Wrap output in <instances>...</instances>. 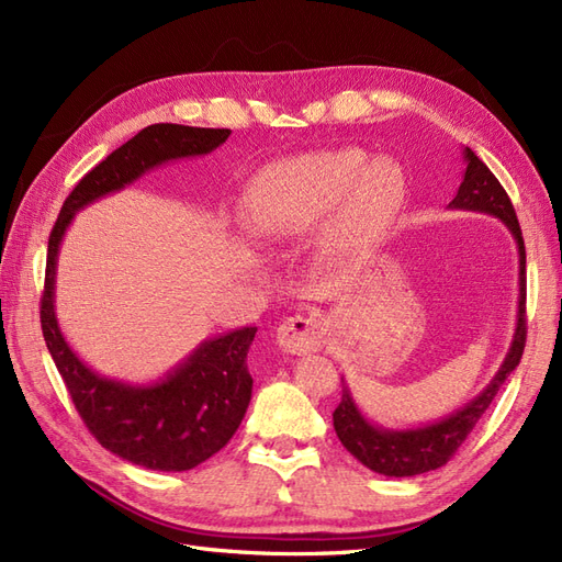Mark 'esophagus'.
<instances>
[{"instance_id":"obj_1","label":"esophagus","mask_w":562,"mask_h":562,"mask_svg":"<svg viewBox=\"0 0 562 562\" xmlns=\"http://www.w3.org/2000/svg\"><path fill=\"white\" fill-rule=\"evenodd\" d=\"M323 339H326V326L314 314H295L285 318L277 330V345L288 353H312Z\"/></svg>"}]
</instances>
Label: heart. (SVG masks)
<instances>
[{"label": "heart", "instance_id": "obj_1", "mask_svg": "<svg viewBox=\"0 0 562 562\" xmlns=\"http://www.w3.org/2000/svg\"><path fill=\"white\" fill-rule=\"evenodd\" d=\"M405 180L391 159L361 149H321L281 159L255 176L246 192V229L262 241L307 234L321 217L316 255L351 265L375 248L403 203Z\"/></svg>", "mask_w": 562, "mask_h": 562}]
</instances>
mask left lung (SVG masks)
Listing matches in <instances>:
<instances>
[{
    "mask_svg": "<svg viewBox=\"0 0 562 562\" xmlns=\"http://www.w3.org/2000/svg\"><path fill=\"white\" fill-rule=\"evenodd\" d=\"M464 161L467 171L464 180L459 184L454 199L448 209L457 211H475L499 217L502 223L514 234L518 246V314H516V330L512 347H508L506 359L497 375L481 391L479 396L469 401L457 413L448 415L446 419L424 424L417 429H382L363 417V413L356 405L347 382L342 380V401L333 413V427L342 446L359 459L363 467L382 475H405L427 473L438 467H443L448 459L457 452V448L464 443L467 436L473 431L475 422L483 417L490 407L492 398L497 396L499 386L512 375L516 366L520 363V356L525 349V335H527V321H525V244L522 232L518 225V217L514 211V203L504 192L499 180L492 176L490 168L475 157V151L464 147Z\"/></svg>",
    "mask_w": 562,
    "mask_h": 562,
    "instance_id": "obj_1",
    "label": "left lung"
}]
</instances>
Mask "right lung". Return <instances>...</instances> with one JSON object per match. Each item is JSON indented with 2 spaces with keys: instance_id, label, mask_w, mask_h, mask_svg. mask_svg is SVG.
I'll use <instances>...</instances> for the list:
<instances>
[{
  "instance_id": "1",
  "label": "right lung",
  "mask_w": 562,
  "mask_h": 562,
  "mask_svg": "<svg viewBox=\"0 0 562 562\" xmlns=\"http://www.w3.org/2000/svg\"><path fill=\"white\" fill-rule=\"evenodd\" d=\"M229 128L151 124L83 176L48 236L42 333L79 417L105 450L151 471H187L223 450L246 415L252 378L246 356L258 328L246 326L201 342L168 375L128 384L98 375L65 342L56 318V265L72 217L89 203L143 178L161 164L209 155Z\"/></svg>"
}]
</instances>
